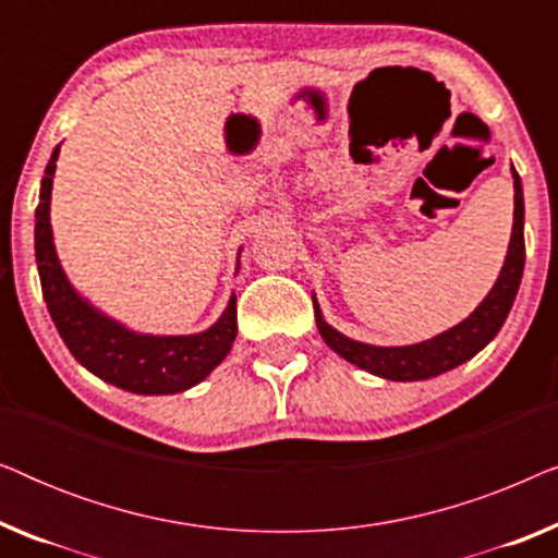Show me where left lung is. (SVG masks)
<instances>
[{
  "mask_svg": "<svg viewBox=\"0 0 558 558\" xmlns=\"http://www.w3.org/2000/svg\"><path fill=\"white\" fill-rule=\"evenodd\" d=\"M513 185H515V210H513V235H510V246L506 264L490 294L485 296L483 304L472 312V315L460 323L452 330L437 335V338L418 342V345L407 348H376L365 345V342H355L332 330L319 315V307L315 304V319L317 330L323 340L330 345L335 353L345 357L357 368L376 373L380 378L388 380H422L439 376V373L452 371L457 365L470 361L477 355L487 342H490L498 330L506 323L510 307L521 287L523 264H525V241H523V187L521 178L513 170Z\"/></svg>",
  "mask_w": 558,
  "mask_h": 558,
  "instance_id": "1",
  "label": "left lung"
}]
</instances>
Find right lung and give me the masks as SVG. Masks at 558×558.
Instances as JSON below:
<instances>
[{"mask_svg": "<svg viewBox=\"0 0 558 558\" xmlns=\"http://www.w3.org/2000/svg\"><path fill=\"white\" fill-rule=\"evenodd\" d=\"M60 147L52 151L40 187V203L35 210V258L40 271L43 296L56 323L60 338L75 361L86 365L98 378L132 393H180L201 384L231 350L239 319L235 296L223 317L210 330L185 338H151L129 332L113 319L104 317L88 302H83L68 284L60 269L50 231V190Z\"/></svg>", "mask_w": 558, "mask_h": 558, "instance_id": "add662e5", "label": "right lung"}]
</instances>
